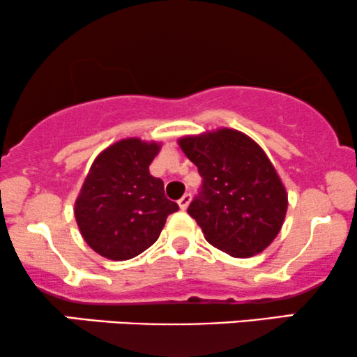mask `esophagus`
Here are the masks:
<instances>
[{"mask_svg":"<svg viewBox=\"0 0 357 357\" xmlns=\"http://www.w3.org/2000/svg\"><path fill=\"white\" fill-rule=\"evenodd\" d=\"M190 200H192V195H190V193H185V195H183L182 199L178 200V206H180V210H187V206L190 205Z\"/></svg>","mask_w":357,"mask_h":357,"instance_id":"obj_1","label":"esophagus"}]
</instances>
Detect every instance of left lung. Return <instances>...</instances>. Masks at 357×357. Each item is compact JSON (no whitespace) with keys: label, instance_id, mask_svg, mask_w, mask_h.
Here are the masks:
<instances>
[{"label":"left lung","instance_id":"left-lung-1","mask_svg":"<svg viewBox=\"0 0 357 357\" xmlns=\"http://www.w3.org/2000/svg\"><path fill=\"white\" fill-rule=\"evenodd\" d=\"M180 149L204 178L188 215L205 240L235 258L261 253L283 227L288 193L263 149L235 129L187 135Z\"/></svg>","mask_w":357,"mask_h":357}]
</instances>
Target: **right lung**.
<instances>
[{
	"instance_id": "obj_1",
	"label": "right lung",
	"mask_w": 357,
	"mask_h": 357,
	"mask_svg": "<svg viewBox=\"0 0 357 357\" xmlns=\"http://www.w3.org/2000/svg\"><path fill=\"white\" fill-rule=\"evenodd\" d=\"M160 144L122 139L96 157L74 204L86 243L100 257L124 261L153 245L178 205L164 193V182L149 165Z\"/></svg>"
}]
</instances>
